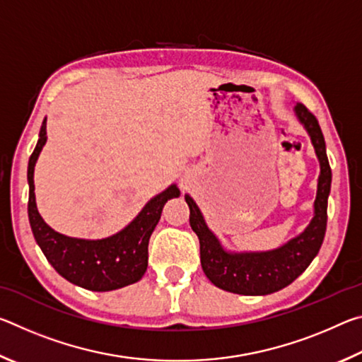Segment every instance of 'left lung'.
I'll list each match as a JSON object with an SVG mask.
<instances>
[{"mask_svg": "<svg viewBox=\"0 0 362 362\" xmlns=\"http://www.w3.org/2000/svg\"><path fill=\"white\" fill-rule=\"evenodd\" d=\"M296 116L308 132L320 161V177L315 199L313 218L306 228L283 246L262 252H231L225 249L214 231L207 226L203 212L189 194V225L199 240L201 267L214 286L240 296H268L293 283L313 262L321 249L327 225V199L332 183L326 142L313 113L297 103Z\"/></svg>", "mask_w": 362, "mask_h": 362, "instance_id": "8db88e82", "label": "left lung"}]
</instances>
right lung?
Here are the masks:
<instances>
[{"label": "right lung", "instance_id": "add662e5", "mask_svg": "<svg viewBox=\"0 0 362 362\" xmlns=\"http://www.w3.org/2000/svg\"><path fill=\"white\" fill-rule=\"evenodd\" d=\"M47 140L46 118L40 139L28 161V220L33 236L54 269L71 284L88 291L107 292L137 283L148 267V241L161 218L168 199L179 198L175 183L158 193L144 206L129 225L102 240L71 238L51 228L40 216L35 199V164Z\"/></svg>", "mask_w": 362, "mask_h": 362}]
</instances>
